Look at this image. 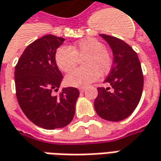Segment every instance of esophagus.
I'll list each match as a JSON object with an SVG mask.
<instances>
[{
	"label": "esophagus",
	"instance_id": "obj_1",
	"mask_svg": "<svg viewBox=\"0 0 161 161\" xmlns=\"http://www.w3.org/2000/svg\"><path fill=\"white\" fill-rule=\"evenodd\" d=\"M79 91L81 92H84L85 91V87H79Z\"/></svg>",
	"mask_w": 161,
	"mask_h": 161
}]
</instances>
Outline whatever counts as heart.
<instances>
[{"instance_id": "obj_1", "label": "heart", "mask_w": 161, "mask_h": 161, "mask_svg": "<svg viewBox=\"0 0 161 161\" xmlns=\"http://www.w3.org/2000/svg\"><path fill=\"white\" fill-rule=\"evenodd\" d=\"M83 58L84 67L73 70L65 78L69 85L82 87L96 80L98 75L104 76L111 70L112 56L104 43L95 38L81 39L70 48L62 46L55 56L58 68L65 73L71 71Z\"/></svg>"}]
</instances>
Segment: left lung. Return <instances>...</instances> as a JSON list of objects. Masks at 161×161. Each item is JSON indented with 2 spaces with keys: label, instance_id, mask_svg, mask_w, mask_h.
Listing matches in <instances>:
<instances>
[{
  "label": "left lung",
  "instance_id": "obj_1",
  "mask_svg": "<svg viewBox=\"0 0 161 161\" xmlns=\"http://www.w3.org/2000/svg\"><path fill=\"white\" fill-rule=\"evenodd\" d=\"M113 53V64L104 83L110 87L97 88L94 107L100 118L108 121H121L134 112L142 95L144 77L138 55L121 39L100 35Z\"/></svg>",
  "mask_w": 161,
  "mask_h": 161
}]
</instances>
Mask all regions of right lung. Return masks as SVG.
<instances>
[{
	"label": "right lung",
	"instance_id": "obj_1",
	"mask_svg": "<svg viewBox=\"0 0 161 161\" xmlns=\"http://www.w3.org/2000/svg\"><path fill=\"white\" fill-rule=\"evenodd\" d=\"M64 38L47 35L28 46L14 69L15 92L19 105L29 119L37 126L54 130L69 125L75 114L79 91L60 87L63 75L55 56Z\"/></svg>",
	"mask_w": 161,
	"mask_h": 161
}]
</instances>
